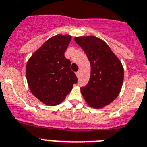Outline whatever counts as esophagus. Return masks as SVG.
Returning a JSON list of instances; mask_svg holds the SVG:
<instances>
[{
    "label": "esophagus",
    "instance_id": "1",
    "mask_svg": "<svg viewBox=\"0 0 147 147\" xmlns=\"http://www.w3.org/2000/svg\"><path fill=\"white\" fill-rule=\"evenodd\" d=\"M80 75H81V72H80L79 71H77V72H76V76H77L78 78H79V77H80Z\"/></svg>",
    "mask_w": 147,
    "mask_h": 147
}]
</instances>
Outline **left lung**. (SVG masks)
Returning a JSON list of instances; mask_svg holds the SVG:
<instances>
[{
  "mask_svg": "<svg viewBox=\"0 0 147 147\" xmlns=\"http://www.w3.org/2000/svg\"><path fill=\"white\" fill-rule=\"evenodd\" d=\"M90 63V77L81 92L88 104L99 109L113 102L121 90L124 69L119 58L102 40L94 36L76 38Z\"/></svg>",
  "mask_w": 147,
  "mask_h": 147,
  "instance_id": "left-lung-1",
  "label": "left lung"
}]
</instances>
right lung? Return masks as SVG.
<instances>
[{
    "mask_svg": "<svg viewBox=\"0 0 147 147\" xmlns=\"http://www.w3.org/2000/svg\"><path fill=\"white\" fill-rule=\"evenodd\" d=\"M71 37H52L33 53L26 65V78L31 92L39 100L56 106L64 100L78 78L64 53Z\"/></svg>",
    "mask_w": 147,
    "mask_h": 147,
    "instance_id": "1",
    "label": "right lung"
}]
</instances>
